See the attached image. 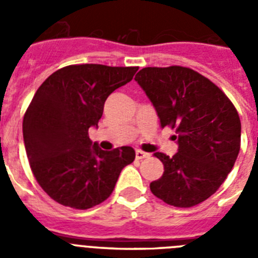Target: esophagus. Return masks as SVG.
I'll return each instance as SVG.
<instances>
[{
  "instance_id": "34e87169",
  "label": "esophagus",
  "mask_w": 258,
  "mask_h": 258,
  "mask_svg": "<svg viewBox=\"0 0 258 258\" xmlns=\"http://www.w3.org/2000/svg\"><path fill=\"white\" fill-rule=\"evenodd\" d=\"M150 154H147V152H143L141 151V150H137L136 151V157L138 159V160H142V159H146V157H149Z\"/></svg>"
}]
</instances>
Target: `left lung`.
Masks as SVG:
<instances>
[{
	"label": "left lung",
	"instance_id": "1",
	"mask_svg": "<svg viewBox=\"0 0 258 258\" xmlns=\"http://www.w3.org/2000/svg\"><path fill=\"white\" fill-rule=\"evenodd\" d=\"M137 83L154 104L161 127L175 129L178 152L155 156L164 173L151 192L169 206L190 208L212 197L240 150L241 124L226 94L197 71L181 66L146 67Z\"/></svg>",
	"mask_w": 258,
	"mask_h": 258
}]
</instances>
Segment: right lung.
<instances>
[{
  "instance_id": "right-lung-1",
  "label": "right lung",
  "mask_w": 258,
  "mask_h": 258,
  "mask_svg": "<svg viewBox=\"0 0 258 258\" xmlns=\"http://www.w3.org/2000/svg\"><path fill=\"white\" fill-rule=\"evenodd\" d=\"M138 67L72 64L37 89L23 118L29 165L42 190L64 207L89 209L112 194L122 168L134 161L129 146L103 151L89 138L108 95Z\"/></svg>"
}]
</instances>
